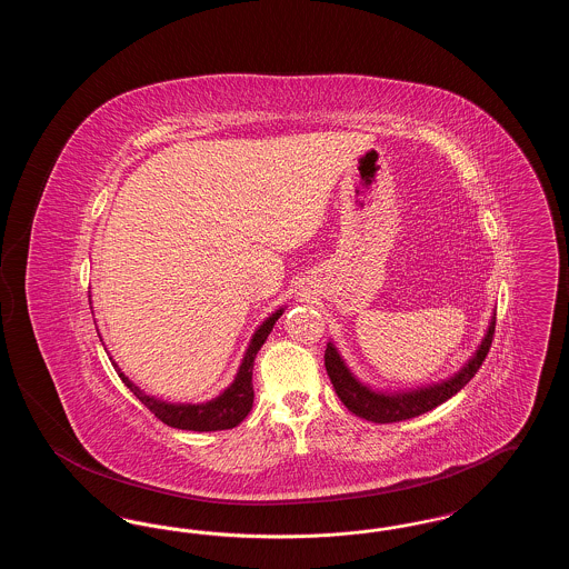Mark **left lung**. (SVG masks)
Wrapping results in <instances>:
<instances>
[{
	"label": "left lung",
	"mask_w": 569,
	"mask_h": 569,
	"mask_svg": "<svg viewBox=\"0 0 569 569\" xmlns=\"http://www.w3.org/2000/svg\"><path fill=\"white\" fill-rule=\"evenodd\" d=\"M492 337H495V320L490 322V328H488L487 337H485L480 350L462 367L460 373L448 379V381H443V383L429 386V388H422V390H413V392H403V395H379V392L369 390L367 386H362L358 379L353 378L350 369L343 365L341 356L330 343L326 346V373L332 381L335 392L341 399V403L356 416H360L365 420H371V422H378V425L401 422V420L416 418L420 413H427L433 407L441 406L450 397H455L460 388L478 373V369L487 360L488 350L492 346Z\"/></svg>",
	"instance_id": "8db88e82"
}]
</instances>
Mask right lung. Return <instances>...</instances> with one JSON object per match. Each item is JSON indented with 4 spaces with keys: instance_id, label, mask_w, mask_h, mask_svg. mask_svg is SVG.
<instances>
[{
    "instance_id": "1",
    "label": "right lung",
    "mask_w": 569,
    "mask_h": 569,
    "mask_svg": "<svg viewBox=\"0 0 569 569\" xmlns=\"http://www.w3.org/2000/svg\"><path fill=\"white\" fill-rule=\"evenodd\" d=\"M281 309L277 313H272L271 318L260 326L249 343V350L244 353L243 365L237 373V379L232 381V386L219 395L213 401L202 403V406H170L158 399L147 397L138 386H134L130 379L123 373H119L121 381L134 392L136 399L147 407L151 413H156V418H160L163 425L172 427V429H183V431H226V429H234L237 425H241L244 416L251 411L253 406V360L256 353L264 346L269 332L272 330L274 322L279 320Z\"/></svg>"
}]
</instances>
